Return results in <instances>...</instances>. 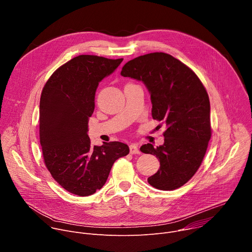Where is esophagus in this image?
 <instances>
[{
	"mask_svg": "<svg viewBox=\"0 0 252 252\" xmlns=\"http://www.w3.org/2000/svg\"><path fill=\"white\" fill-rule=\"evenodd\" d=\"M129 152L131 155H138L140 154V151L138 150L137 146L135 145V143H131V145L129 146Z\"/></svg>",
	"mask_w": 252,
	"mask_h": 252,
	"instance_id": "34e87169",
	"label": "esophagus"
}]
</instances>
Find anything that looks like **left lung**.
I'll return each instance as SVG.
<instances>
[{
	"label": "left lung",
	"mask_w": 252,
	"mask_h": 252,
	"mask_svg": "<svg viewBox=\"0 0 252 252\" xmlns=\"http://www.w3.org/2000/svg\"><path fill=\"white\" fill-rule=\"evenodd\" d=\"M121 75L142 82L153 104L154 120L163 122V145H143L140 152L156 156L159 169L148 178L160 190L183 187L199 168L211 136L210 103L200 80L181 61L152 53L127 62Z\"/></svg>",
	"instance_id": "8db88e82"
}]
</instances>
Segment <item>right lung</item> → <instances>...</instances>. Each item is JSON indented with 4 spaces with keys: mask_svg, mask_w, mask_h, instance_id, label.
<instances>
[{
    "mask_svg": "<svg viewBox=\"0 0 252 252\" xmlns=\"http://www.w3.org/2000/svg\"><path fill=\"white\" fill-rule=\"evenodd\" d=\"M123 59L81 55L60 66L46 83L40 100V141L47 168L68 192L88 196L105 184L114 162L129 153L120 141L92 146L89 119L98 83Z\"/></svg>",
    "mask_w": 252,
    "mask_h": 252,
    "instance_id": "add662e5",
    "label": "right lung"
}]
</instances>
